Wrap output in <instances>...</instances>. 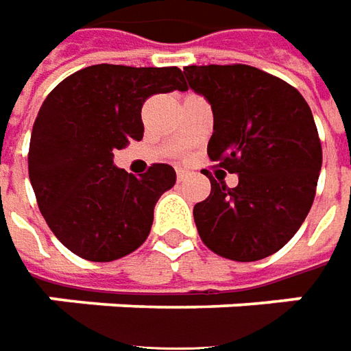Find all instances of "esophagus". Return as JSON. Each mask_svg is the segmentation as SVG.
<instances>
[{"label":"esophagus","mask_w":351,"mask_h":351,"mask_svg":"<svg viewBox=\"0 0 351 351\" xmlns=\"http://www.w3.org/2000/svg\"><path fill=\"white\" fill-rule=\"evenodd\" d=\"M176 173H178V181H183L185 178H187V170H183V168H180Z\"/></svg>","instance_id":"34e87169"}]
</instances>
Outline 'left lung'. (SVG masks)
<instances>
[{
  "mask_svg": "<svg viewBox=\"0 0 351 351\" xmlns=\"http://www.w3.org/2000/svg\"><path fill=\"white\" fill-rule=\"evenodd\" d=\"M183 73L213 108L208 158L239 178L230 189L204 171L213 189L193 208L199 236L230 261L269 257L300 230L315 199L323 148L311 108L298 88L251 65Z\"/></svg>",
  "mask_w": 351,
  "mask_h": 351,
  "instance_id": "left-lung-1",
  "label": "left lung"
}]
</instances>
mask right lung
I'll return each mask as SVG.
<instances>
[{
    "label": "right lung",
    "mask_w": 351,
    "mask_h": 351,
    "mask_svg": "<svg viewBox=\"0 0 351 351\" xmlns=\"http://www.w3.org/2000/svg\"><path fill=\"white\" fill-rule=\"evenodd\" d=\"M187 90L178 67L90 65L48 94L32 127L28 178L53 236L75 255L110 263L145 243L160 195L176 183L168 164L147 173L114 166V150L141 141V108L154 94Z\"/></svg>",
    "instance_id": "1"
}]
</instances>
